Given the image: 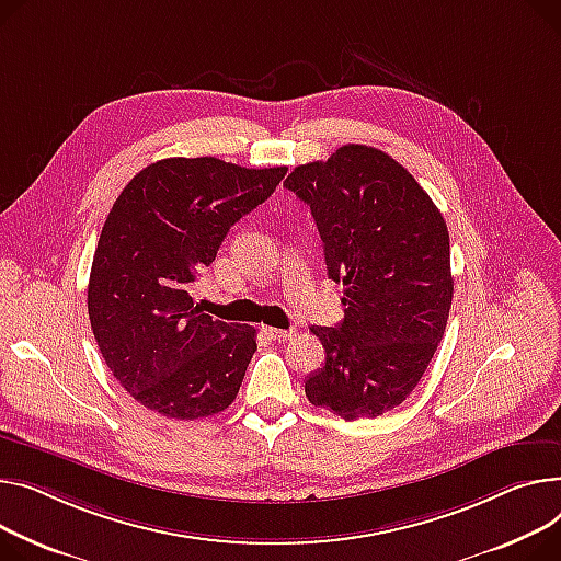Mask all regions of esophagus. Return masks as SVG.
Masks as SVG:
<instances>
[{
  "label": "esophagus",
  "mask_w": 561,
  "mask_h": 561,
  "mask_svg": "<svg viewBox=\"0 0 561 561\" xmlns=\"http://www.w3.org/2000/svg\"><path fill=\"white\" fill-rule=\"evenodd\" d=\"M264 333L268 335L271 341H288L293 335L290 329H277V327H264Z\"/></svg>",
  "instance_id": "1"
}]
</instances>
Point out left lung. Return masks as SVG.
I'll list each match as a JSON object with an SVG mask.
<instances>
[{
	"instance_id": "8db88e82",
	"label": "left lung",
	"mask_w": 561,
	"mask_h": 561,
	"mask_svg": "<svg viewBox=\"0 0 561 561\" xmlns=\"http://www.w3.org/2000/svg\"><path fill=\"white\" fill-rule=\"evenodd\" d=\"M284 184L311 207L327 275L345 286L343 322L311 327L327 356L305 392L343 420L379 417L415 390L449 320L444 216L397 160L363 144L295 167Z\"/></svg>"
}]
</instances>
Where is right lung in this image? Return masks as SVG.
<instances>
[{"instance_id": "obj_1", "label": "right lung", "mask_w": 561, "mask_h": 561, "mask_svg": "<svg viewBox=\"0 0 561 561\" xmlns=\"http://www.w3.org/2000/svg\"><path fill=\"white\" fill-rule=\"evenodd\" d=\"M286 167L167 158L141 169L101 230L88 313L126 392L171 420L226 410L256 352V329L203 313L190 295L239 218L268 201Z\"/></svg>"}]
</instances>
